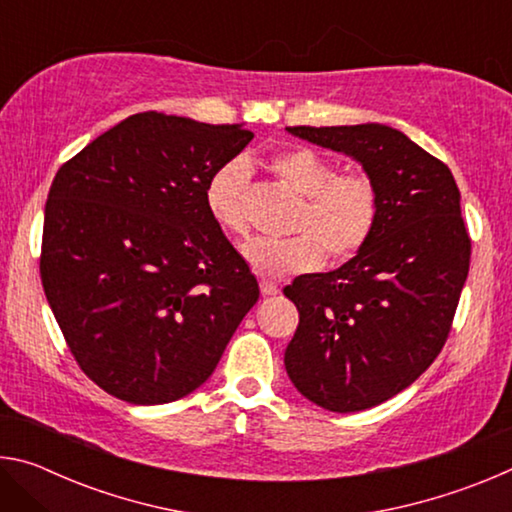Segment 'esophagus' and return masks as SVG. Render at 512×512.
I'll list each match as a JSON object with an SVG mask.
<instances>
[{"mask_svg": "<svg viewBox=\"0 0 512 512\" xmlns=\"http://www.w3.org/2000/svg\"><path fill=\"white\" fill-rule=\"evenodd\" d=\"M259 289H262L264 296H275V293H280V287H277V282L266 280V277H262V280H259Z\"/></svg>", "mask_w": 512, "mask_h": 512, "instance_id": "esophagus-1", "label": "esophagus"}]
</instances>
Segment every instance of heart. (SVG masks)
<instances>
[{
  "mask_svg": "<svg viewBox=\"0 0 512 512\" xmlns=\"http://www.w3.org/2000/svg\"><path fill=\"white\" fill-rule=\"evenodd\" d=\"M268 169L305 201L298 207L287 239L255 237L244 246L246 262L268 277L316 268L329 259L341 262L366 244L377 223V189L366 173H336V164L309 146H291L268 158ZM248 167L230 160L216 169L205 187V207L214 223L232 235H248Z\"/></svg>",
  "mask_w": 512,
  "mask_h": 512,
  "instance_id": "1",
  "label": "heart"
}]
</instances>
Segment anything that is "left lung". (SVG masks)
<instances>
[{
	"mask_svg": "<svg viewBox=\"0 0 512 512\" xmlns=\"http://www.w3.org/2000/svg\"><path fill=\"white\" fill-rule=\"evenodd\" d=\"M287 131L361 162L379 210L350 262L284 289L300 311L284 366L293 386L327 411L372 409L411 386L452 329L472 253L461 192L445 162L391 126Z\"/></svg>",
	"mask_w": 512,
	"mask_h": 512,
	"instance_id": "obj_1",
	"label": "left lung"
}]
</instances>
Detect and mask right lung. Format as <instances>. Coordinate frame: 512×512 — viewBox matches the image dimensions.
<instances>
[{"mask_svg": "<svg viewBox=\"0 0 512 512\" xmlns=\"http://www.w3.org/2000/svg\"><path fill=\"white\" fill-rule=\"evenodd\" d=\"M239 124L140 112L58 169L40 277L69 352L131 404H167L212 375L259 298L255 275L205 207Z\"/></svg>", "mask_w": 512, "mask_h": 512, "instance_id": "right-lung-1", "label": "right lung"}]
</instances>
